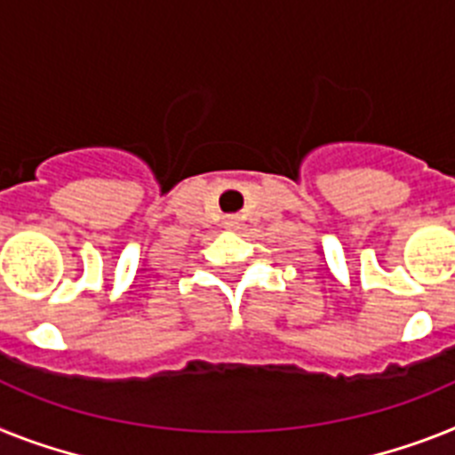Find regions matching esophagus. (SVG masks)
Returning a JSON list of instances; mask_svg holds the SVG:
<instances>
[{"label": "esophagus", "mask_w": 455, "mask_h": 455, "mask_svg": "<svg viewBox=\"0 0 455 455\" xmlns=\"http://www.w3.org/2000/svg\"><path fill=\"white\" fill-rule=\"evenodd\" d=\"M223 225L228 228V230H235L236 225H239V219H236V216H228V219L223 220Z\"/></svg>", "instance_id": "esophagus-1"}]
</instances>
